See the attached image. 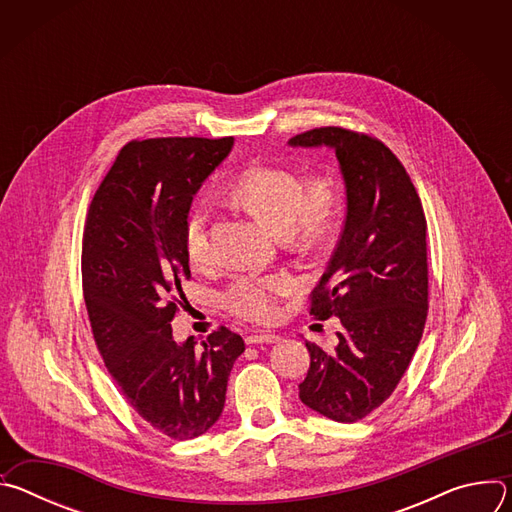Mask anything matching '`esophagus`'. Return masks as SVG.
Here are the masks:
<instances>
[{"instance_id": "34e87169", "label": "esophagus", "mask_w": 512, "mask_h": 512, "mask_svg": "<svg viewBox=\"0 0 512 512\" xmlns=\"http://www.w3.org/2000/svg\"><path fill=\"white\" fill-rule=\"evenodd\" d=\"M281 336L279 334H273V332H255V334H249L245 338L247 344H273V342H279Z\"/></svg>"}]
</instances>
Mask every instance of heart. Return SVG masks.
<instances>
[{
	"mask_svg": "<svg viewBox=\"0 0 512 512\" xmlns=\"http://www.w3.org/2000/svg\"><path fill=\"white\" fill-rule=\"evenodd\" d=\"M229 198L251 212L257 221L289 241H310L330 229L338 212L340 194L328 174H314L308 180L283 166L255 164L241 170L227 186ZM208 204L198 198L188 208L184 221V251L192 265L210 257ZM296 287L285 273L239 275L225 291V306L247 320L267 322L277 314V300Z\"/></svg>",
	"mask_w": 512,
	"mask_h": 512,
	"instance_id": "obj_1",
	"label": "heart"
}]
</instances>
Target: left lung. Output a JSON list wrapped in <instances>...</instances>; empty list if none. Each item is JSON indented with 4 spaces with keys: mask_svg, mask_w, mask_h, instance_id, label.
Segmentation results:
<instances>
[{
    "mask_svg": "<svg viewBox=\"0 0 512 512\" xmlns=\"http://www.w3.org/2000/svg\"><path fill=\"white\" fill-rule=\"evenodd\" d=\"M294 148H332L346 186V221L312 291L310 314L340 318L338 344L306 342L310 369L300 399L340 423L381 407L421 340L427 320L425 214L417 190L383 141L342 127L289 139Z\"/></svg>",
    "mask_w": 512,
    "mask_h": 512,
    "instance_id": "1",
    "label": "left lung"
}]
</instances>
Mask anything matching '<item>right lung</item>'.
Returning <instances> with one entry per match:
<instances>
[{
	"instance_id": "add662e5",
	"label": "right lung",
	"mask_w": 512,
	"mask_h": 512,
	"mask_svg": "<svg viewBox=\"0 0 512 512\" xmlns=\"http://www.w3.org/2000/svg\"><path fill=\"white\" fill-rule=\"evenodd\" d=\"M233 137L133 139L89 206L83 294L97 348L129 405L172 440L206 433L223 413L245 342L221 326L176 342L170 322L190 277L184 221Z\"/></svg>"
}]
</instances>
